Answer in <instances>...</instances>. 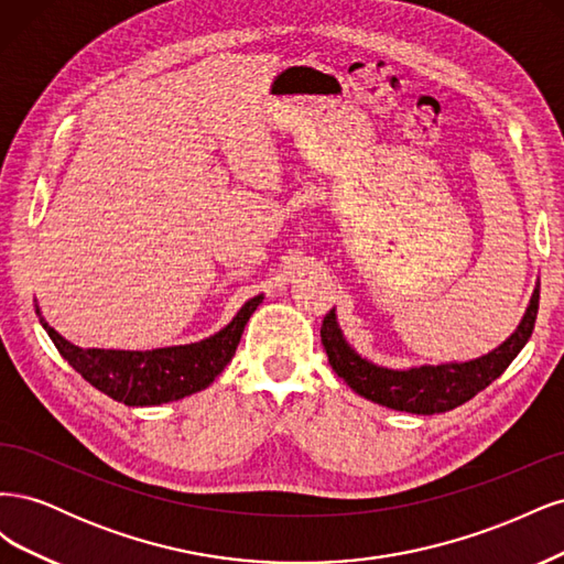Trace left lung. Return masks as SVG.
<instances>
[{
    "instance_id": "1",
    "label": "left lung",
    "mask_w": 564,
    "mask_h": 564,
    "mask_svg": "<svg viewBox=\"0 0 564 564\" xmlns=\"http://www.w3.org/2000/svg\"><path fill=\"white\" fill-rule=\"evenodd\" d=\"M539 313V284L516 334L499 348L470 362H452L437 367H414L406 371L377 367L357 355L340 334L336 315L329 311L322 319V346L327 350L332 369L357 395L409 414H442L468 402L477 392L497 381L508 365L516 360L534 332Z\"/></svg>"
}]
</instances>
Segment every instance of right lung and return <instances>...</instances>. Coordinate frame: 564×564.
Returning <instances> with one entry per match:
<instances>
[{"mask_svg":"<svg viewBox=\"0 0 564 564\" xmlns=\"http://www.w3.org/2000/svg\"><path fill=\"white\" fill-rule=\"evenodd\" d=\"M261 301V294L249 299L232 322L209 338L158 350H84L65 340L56 329H51L44 317H40V322L63 355V360L82 373L84 381H89L96 390L106 392L117 402L129 406H152L187 398L207 388L232 360L245 324Z\"/></svg>","mask_w":564,"mask_h":564,"instance_id":"obj_1","label":"right lung"}]
</instances>
